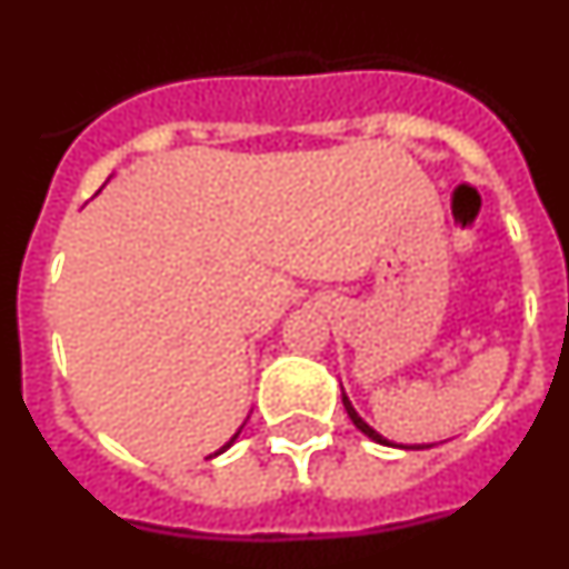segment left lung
I'll return each mask as SVG.
<instances>
[{
    "mask_svg": "<svg viewBox=\"0 0 569 569\" xmlns=\"http://www.w3.org/2000/svg\"><path fill=\"white\" fill-rule=\"evenodd\" d=\"M341 405H345V410H347V416H350V421H353V425H356V427H359V430H361V433H365V436H367V439H373V441H376V445H385V447H396V445H393V441H387V439H385V436H381V433H376L373 427L367 425V421H365V419H361V416H359V413H356V407H353V405H350V399H347V393H345V390H341ZM425 447H433V445H425ZM425 447H421V445H413V450H425ZM401 450H410V447H405V445H401Z\"/></svg>",
    "mask_w": 569,
    "mask_h": 569,
    "instance_id": "1",
    "label": "left lung"
}]
</instances>
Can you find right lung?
<instances>
[{
	"label": "right lung",
	"mask_w": 569,
	"mask_h": 569,
	"mask_svg": "<svg viewBox=\"0 0 569 569\" xmlns=\"http://www.w3.org/2000/svg\"><path fill=\"white\" fill-rule=\"evenodd\" d=\"M244 421H248V419H244ZM241 427H244V425H241ZM241 427H239V430H236V433H233V436H230V441H228V445H222V447H219V450H216V453H213V456H208V459H216V456H219V453H224V450H228V447H230V445H233V441H236V439H239V433H241Z\"/></svg>",
	"instance_id": "1"
}]
</instances>
